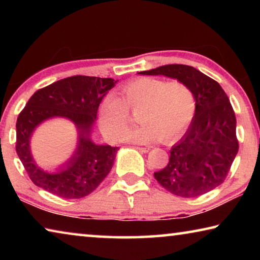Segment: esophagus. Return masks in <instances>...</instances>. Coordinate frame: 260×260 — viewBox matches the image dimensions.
I'll use <instances>...</instances> for the list:
<instances>
[{
	"label": "esophagus",
	"instance_id": "esophagus-1",
	"mask_svg": "<svg viewBox=\"0 0 260 260\" xmlns=\"http://www.w3.org/2000/svg\"><path fill=\"white\" fill-rule=\"evenodd\" d=\"M138 149L141 152H148L150 150V147H138Z\"/></svg>",
	"mask_w": 260,
	"mask_h": 260
}]
</instances>
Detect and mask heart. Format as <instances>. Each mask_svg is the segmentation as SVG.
Segmentation results:
<instances>
[{
  "instance_id": "obj_1",
  "label": "heart",
  "mask_w": 260,
  "mask_h": 260,
  "mask_svg": "<svg viewBox=\"0 0 260 260\" xmlns=\"http://www.w3.org/2000/svg\"><path fill=\"white\" fill-rule=\"evenodd\" d=\"M120 95L121 99L108 95L99 110L101 129L112 141L120 140L128 129L131 111L138 113L142 124L128 132L124 140L135 143L177 139L195 116V94L189 85L180 80L134 78L120 87Z\"/></svg>"
}]
</instances>
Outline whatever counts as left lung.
Wrapping results in <instances>:
<instances>
[{"mask_svg":"<svg viewBox=\"0 0 260 260\" xmlns=\"http://www.w3.org/2000/svg\"><path fill=\"white\" fill-rule=\"evenodd\" d=\"M141 74L165 76L186 82L196 98L187 133L170 150L164 169L153 173L167 191L184 199L199 197L225 181L239 151L236 117L219 83L195 68L170 64Z\"/></svg>","mask_w":260,"mask_h":260,"instance_id":"left-lung-1","label":"left lung"}]
</instances>
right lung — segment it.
I'll return each instance as SVG.
<instances>
[{
	"label": "right lung",
	"mask_w": 260,
	"mask_h": 260,
	"mask_svg": "<svg viewBox=\"0 0 260 260\" xmlns=\"http://www.w3.org/2000/svg\"><path fill=\"white\" fill-rule=\"evenodd\" d=\"M111 78L74 76L35 91L16 124V151L35 186L60 199H82L93 192L113 166L118 147L99 146L88 138L101 102L114 87ZM52 116L71 119L81 132L75 156L59 172L43 173L29 152V138L40 122Z\"/></svg>",
	"instance_id": "right-lung-1"
}]
</instances>
